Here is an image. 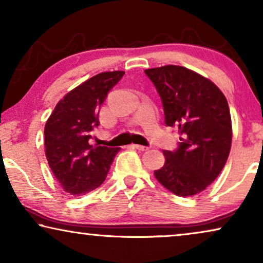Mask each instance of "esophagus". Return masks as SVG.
Here are the masks:
<instances>
[{"instance_id":"esophagus-1","label":"esophagus","mask_w":263,"mask_h":263,"mask_svg":"<svg viewBox=\"0 0 263 263\" xmlns=\"http://www.w3.org/2000/svg\"><path fill=\"white\" fill-rule=\"evenodd\" d=\"M133 147H134V148H136V149H139V151H147L148 149V147H146V146H141V145H133Z\"/></svg>"}]
</instances>
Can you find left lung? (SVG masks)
<instances>
[{
    "label": "left lung",
    "mask_w": 263,
    "mask_h": 263,
    "mask_svg": "<svg viewBox=\"0 0 263 263\" xmlns=\"http://www.w3.org/2000/svg\"><path fill=\"white\" fill-rule=\"evenodd\" d=\"M163 102L165 123L178 127L179 147L164 151L165 163L154 170L161 185L177 196L203 192L220 174L232 142L228 100L214 82L185 67L146 69Z\"/></svg>",
    "instance_id": "obj_1"
}]
</instances>
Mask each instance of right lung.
<instances>
[{
	"mask_svg": "<svg viewBox=\"0 0 263 263\" xmlns=\"http://www.w3.org/2000/svg\"><path fill=\"white\" fill-rule=\"evenodd\" d=\"M124 71H104L71 89L57 103L44 128L45 157L66 193L85 195L105 181L120 151L89 143L99 109Z\"/></svg>",
	"mask_w": 263,
	"mask_h": 263,
	"instance_id": "obj_1",
	"label": "right lung"
}]
</instances>
